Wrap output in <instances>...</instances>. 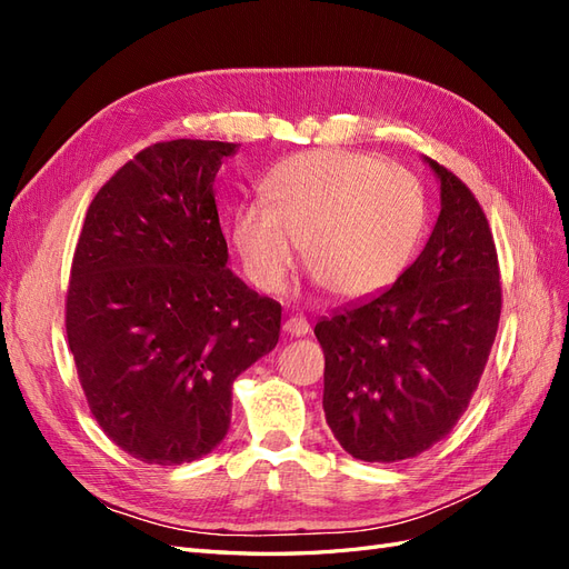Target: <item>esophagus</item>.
Segmentation results:
<instances>
[{
	"label": "esophagus",
	"instance_id": "1",
	"mask_svg": "<svg viewBox=\"0 0 569 569\" xmlns=\"http://www.w3.org/2000/svg\"><path fill=\"white\" fill-rule=\"evenodd\" d=\"M282 330L289 337H306L308 332H311V325H308V320L303 316H289L282 325Z\"/></svg>",
	"mask_w": 569,
	"mask_h": 569
}]
</instances>
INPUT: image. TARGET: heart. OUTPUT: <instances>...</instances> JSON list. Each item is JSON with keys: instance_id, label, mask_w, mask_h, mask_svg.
<instances>
[{"instance_id": "heart-1", "label": "heart", "mask_w": 569, "mask_h": 569, "mask_svg": "<svg viewBox=\"0 0 569 569\" xmlns=\"http://www.w3.org/2000/svg\"><path fill=\"white\" fill-rule=\"evenodd\" d=\"M263 199L234 211L232 239L249 280L278 291L297 263L337 299L375 297L401 278L422 237L420 180L351 149H316L274 166Z\"/></svg>"}]
</instances>
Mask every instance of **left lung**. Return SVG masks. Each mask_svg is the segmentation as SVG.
<instances>
[{"instance_id": "obj_1", "label": "left lung", "mask_w": 569, "mask_h": 569, "mask_svg": "<svg viewBox=\"0 0 569 569\" xmlns=\"http://www.w3.org/2000/svg\"><path fill=\"white\" fill-rule=\"evenodd\" d=\"M427 163L441 182V213L418 261L380 297L316 325L327 425L343 451L366 462L416 458L451 432L501 320L489 220L468 184Z\"/></svg>"}]
</instances>
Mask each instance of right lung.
<instances>
[{
    "label": "right lung",
    "instance_id": "obj_1",
    "mask_svg": "<svg viewBox=\"0 0 569 569\" xmlns=\"http://www.w3.org/2000/svg\"><path fill=\"white\" fill-rule=\"evenodd\" d=\"M230 142L142 149L92 199L66 291L78 380L104 435L149 465L226 439L232 382L280 339L282 306L228 268L213 180Z\"/></svg>",
    "mask_w": 569,
    "mask_h": 569
}]
</instances>
